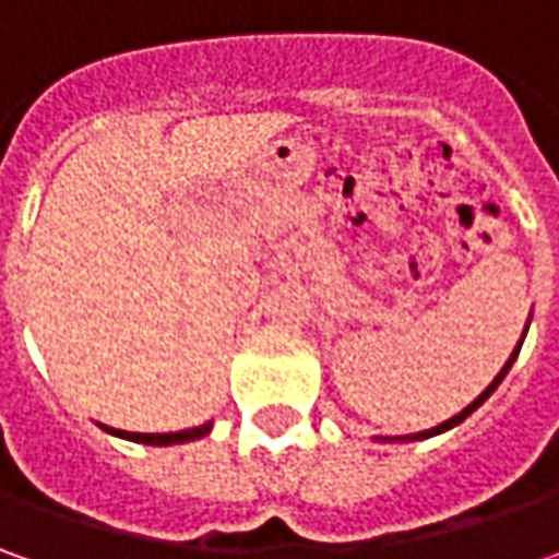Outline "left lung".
Here are the masks:
<instances>
[{"instance_id": "obj_1", "label": "left lung", "mask_w": 559, "mask_h": 559, "mask_svg": "<svg viewBox=\"0 0 559 559\" xmlns=\"http://www.w3.org/2000/svg\"><path fill=\"white\" fill-rule=\"evenodd\" d=\"M520 345H523V342H520ZM520 345H516V352H513V357H510V360H507V364H504V370H501V373L495 376V382H491V385H488V389H485L483 395L476 397V401H473V404H469V407H466V411H461V414H457V417H451V419H448V423H441V426H436V429H429V432H419L417 439H429V436H439V432H444V429H451V426H457V423H461V419L469 417V414H473V411H476V407H479V404H483L485 397H488V395H491V392H495V389H498V382H501V379H504L507 370H510V364H513V360H516V355H520Z\"/></svg>"}]
</instances>
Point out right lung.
<instances>
[{"mask_svg":"<svg viewBox=\"0 0 559 559\" xmlns=\"http://www.w3.org/2000/svg\"><path fill=\"white\" fill-rule=\"evenodd\" d=\"M211 429V423H204V426H195V429H183V432H120V429H108V432H115L120 439H130V441H142V444H177V441H189V439H202L204 432Z\"/></svg>","mask_w":559,"mask_h":559,"instance_id":"1","label":"right lung"}]
</instances>
